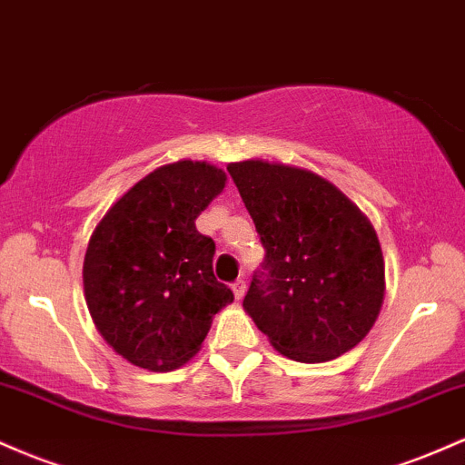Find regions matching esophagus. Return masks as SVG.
I'll return each mask as SVG.
<instances>
[{"label":"esophagus","mask_w":465,"mask_h":465,"mask_svg":"<svg viewBox=\"0 0 465 465\" xmlns=\"http://www.w3.org/2000/svg\"><path fill=\"white\" fill-rule=\"evenodd\" d=\"M232 292H234V299H243V294H246V281L243 279H237L232 283Z\"/></svg>","instance_id":"obj_1"}]
</instances>
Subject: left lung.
Here are the masks:
<instances>
[{"mask_svg": "<svg viewBox=\"0 0 465 465\" xmlns=\"http://www.w3.org/2000/svg\"><path fill=\"white\" fill-rule=\"evenodd\" d=\"M265 257L243 310L272 347L327 362L367 336L384 301L378 234L331 182L263 160L228 164Z\"/></svg>", "mask_w": 465, "mask_h": 465, "instance_id": "8db88e82", "label": "left lung"}]
</instances>
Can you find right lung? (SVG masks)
Returning a JSON list of instances; mask_svg holds the SVG:
<instances>
[{
	"instance_id": "1",
	"label": "right lung",
	"mask_w": 465,
	"mask_h": 465,
	"mask_svg": "<svg viewBox=\"0 0 465 465\" xmlns=\"http://www.w3.org/2000/svg\"><path fill=\"white\" fill-rule=\"evenodd\" d=\"M226 186L206 163L160 166L105 213L87 243L83 288L96 330L116 353L171 371L200 351L213 316L232 302L213 274L215 242L195 219Z\"/></svg>"
}]
</instances>
